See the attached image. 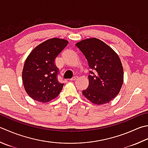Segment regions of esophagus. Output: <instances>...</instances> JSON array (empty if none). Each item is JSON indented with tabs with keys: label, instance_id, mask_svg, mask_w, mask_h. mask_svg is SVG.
Masks as SVG:
<instances>
[{
	"label": "esophagus",
	"instance_id": "esophagus-1",
	"mask_svg": "<svg viewBox=\"0 0 148 148\" xmlns=\"http://www.w3.org/2000/svg\"><path fill=\"white\" fill-rule=\"evenodd\" d=\"M77 78H78V77H77V76H74V77H72L71 80V81H76V79H77Z\"/></svg>",
	"mask_w": 148,
	"mask_h": 148
}]
</instances>
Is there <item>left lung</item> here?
Instances as JSON below:
<instances>
[{
    "mask_svg": "<svg viewBox=\"0 0 148 148\" xmlns=\"http://www.w3.org/2000/svg\"><path fill=\"white\" fill-rule=\"evenodd\" d=\"M88 61V88L83 90L86 99L96 105L108 103L117 95L123 83V68L113 49L101 40H83L76 43Z\"/></svg>",
    "mask_w": 148,
    "mask_h": 148,
    "instance_id": "8db88e82",
    "label": "left lung"
}]
</instances>
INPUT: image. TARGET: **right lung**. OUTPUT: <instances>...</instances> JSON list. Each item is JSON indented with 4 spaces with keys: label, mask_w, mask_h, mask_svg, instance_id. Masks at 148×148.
I'll return each instance as SVG.
<instances>
[{
    "label": "right lung",
    "mask_w": 148,
    "mask_h": 148,
    "mask_svg": "<svg viewBox=\"0 0 148 148\" xmlns=\"http://www.w3.org/2000/svg\"><path fill=\"white\" fill-rule=\"evenodd\" d=\"M66 40L54 38L40 43L31 52L22 71V79L27 94L39 102L56 98L64 84L58 80L59 69L55 60L68 45Z\"/></svg>",
    "instance_id": "obj_1"
}]
</instances>
